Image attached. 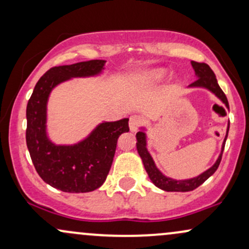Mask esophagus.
Instances as JSON below:
<instances>
[{"instance_id": "1", "label": "esophagus", "mask_w": 249, "mask_h": 249, "mask_svg": "<svg viewBox=\"0 0 249 249\" xmlns=\"http://www.w3.org/2000/svg\"><path fill=\"white\" fill-rule=\"evenodd\" d=\"M143 123V119L140 116L138 115H133L130 117V121H128V125H130V130L132 131V132H137L138 128L142 125Z\"/></svg>"}]
</instances>
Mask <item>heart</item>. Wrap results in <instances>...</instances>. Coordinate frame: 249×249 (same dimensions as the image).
<instances>
[{
	"instance_id": "heart-1",
	"label": "heart",
	"mask_w": 249,
	"mask_h": 249,
	"mask_svg": "<svg viewBox=\"0 0 249 249\" xmlns=\"http://www.w3.org/2000/svg\"><path fill=\"white\" fill-rule=\"evenodd\" d=\"M164 76H166V71L164 70H153L145 74L143 81H146V82H157L159 80H162Z\"/></svg>"
}]
</instances>
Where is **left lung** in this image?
Wrapping results in <instances>:
<instances>
[{"instance_id":"obj_1","label":"left lung","mask_w":249,"mask_h":249,"mask_svg":"<svg viewBox=\"0 0 249 249\" xmlns=\"http://www.w3.org/2000/svg\"><path fill=\"white\" fill-rule=\"evenodd\" d=\"M191 65H193L195 70V74H196L197 80L191 83L189 87H200V88L209 89V90L213 92V94L217 96V97L219 98L224 104H225L227 109H230L229 101H227L226 95L224 94V91L221 90L219 85H218L217 79H215L213 71L211 70L210 66L204 64V62H196V61H191ZM229 130H230V122H229V125H227L225 139H224L223 146H221V153L219 155V158L217 159V161H215V163L211 167V168H209L206 172L200 174V175L197 176V178H189V179H178H178L167 178V176H164L163 174L157 168L153 159H152L151 154L148 153L147 148H146V134L143 131H139L136 136L137 149H138V153L140 155V158H142L143 167H145L149 178H151V181L153 182L158 188H160V189H162L164 191H181V193H184V191H191L196 189V188H198L199 185L204 183L206 179L210 178L211 175H213L215 170H217L218 167H219L221 157H223L224 148H225V142H226L227 134H229Z\"/></svg>"}]
</instances>
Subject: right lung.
I'll use <instances>...</instances> for the list:
<instances>
[{"mask_svg": "<svg viewBox=\"0 0 249 249\" xmlns=\"http://www.w3.org/2000/svg\"><path fill=\"white\" fill-rule=\"evenodd\" d=\"M104 60H90L52 67L39 79L26 107V145L41 178L65 193H89L106 181L115 157L117 142L128 132V119L102 123L75 145H54L46 134V104L56 85L71 77L100 74Z\"/></svg>", "mask_w": 249, "mask_h": 249, "instance_id": "obj_1", "label": "right lung"}]
</instances>
